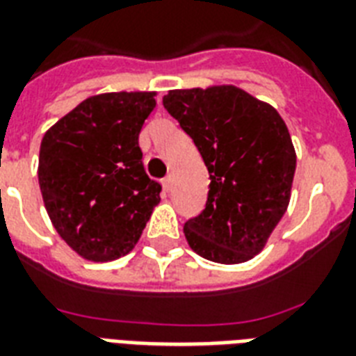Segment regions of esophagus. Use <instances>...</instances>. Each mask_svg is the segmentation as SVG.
I'll list each match as a JSON object with an SVG mask.
<instances>
[{
  "mask_svg": "<svg viewBox=\"0 0 356 356\" xmlns=\"http://www.w3.org/2000/svg\"><path fill=\"white\" fill-rule=\"evenodd\" d=\"M162 186H164V190L172 188V177H170V175H168L166 179H162Z\"/></svg>",
  "mask_w": 356,
  "mask_h": 356,
  "instance_id": "esophagus-1",
  "label": "esophagus"
}]
</instances>
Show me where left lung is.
<instances>
[{
  "mask_svg": "<svg viewBox=\"0 0 356 356\" xmlns=\"http://www.w3.org/2000/svg\"><path fill=\"white\" fill-rule=\"evenodd\" d=\"M162 103L194 140L211 175L205 211L184 223L186 242L220 264L253 259L290 203L296 149L286 123L233 85L170 90Z\"/></svg>",
  "mask_w": 356,
  "mask_h": 356,
  "instance_id": "8db88e82",
  "label": "left lung"
}]
</instances>
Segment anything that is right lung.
Returning <instances> with one entry per match:
<instances>
[{
	"label": "right lung",
	"instance_id": "right-lung-1",
	"mask_svg": "<svg viewBox=\"0 0 356 356\" xmlns=\"http://www.w3.org/2000/svg\"><path fill=\"white\" fill-rule=\"evenodd\" d=\"M156 92L86 97L44 134L38 184L53 227L92 262L116 260L138 242L161 201L142 164L138 134Z\"/></svg>",
	"mask_w": 356,
	"mask_h": 356
}]
</instances>
